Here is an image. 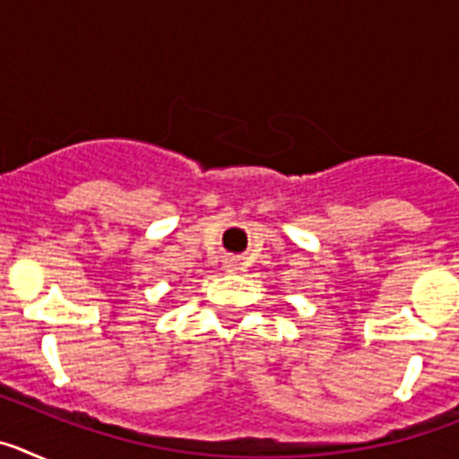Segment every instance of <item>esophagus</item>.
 Wrapping results in <instances>:
<instances>
[{"mask_svg": "<svg viewBox=\"0 0 459 459\" xmlns=\"http://www.w3.org/2000/svg\"><path fill=\"white\" fill-rule=\"evenodd\" d=\"M238 266H241V264H238V259H237V257H230V259H227V262H225V269H227V271H232V273H234V271H238Z\"/></svg>", "mask_w": 459, "mask_h": 459, "instance_id": "esophagus-1", "label": "esophagus"}]
</instances>
